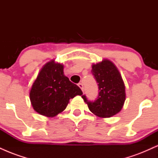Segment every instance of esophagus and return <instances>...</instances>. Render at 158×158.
Masks as SVG:
<instances>
[{
    "instance_id": "obj_1",
    "label": "esophagus",
    "mask_w": 158,
    "mask_h": 158,
    "mask_svg": "<svg viewBox=\"0 0 158 158\" xmlns=\"http://www.w3.org/2000/svg\"><path fill=\"white\" fill-rule=\"evenodd\" d=\"M78 86L81 88V90H82V91H84V88H83V85L81 84V83H79V84H78Z\"/></svg>"
}]
</instances>
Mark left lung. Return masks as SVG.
<instances>
[{
  "label": "left lung",
  "mask_w": 158,
  "mask_h": 158,
  "mask_svg": "<svg viewBox=\"0 0 158 158\" xmlns=\"http://www.w3.org/2000/svg\"><path fill=\"white\" fill-rule=\"evenodd\" d=\"M91 73L99 86V96L94 102L82 99L94 114L108 118L118 114L126 101V87L122 76L115 64L108 59L92 64Z\"/></svg>",
  "instance_id": "1"
}]
</instances>
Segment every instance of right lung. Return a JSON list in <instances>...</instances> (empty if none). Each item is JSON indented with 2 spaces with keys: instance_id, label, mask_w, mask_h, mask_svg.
Returning <instances> with one entry per match:
<instances>
[{
  "instance_id": "1",
  "label": "right lung",
  "mask_w": 158,
  "mask_h": 158,
  "mask_svg": "<svg viewBox=\"0 0 158 158\" xmlns=\"http://www.w3.org/2000/svg\"><path fill=\"white\" fill-rule=\"evenodd\" d=\"M81 94L80 88L64 76V65L52 59L40 70L30 90V99L37 113L53 117L66 108L70 99Z\"/></svg>"
}]
</instances>
